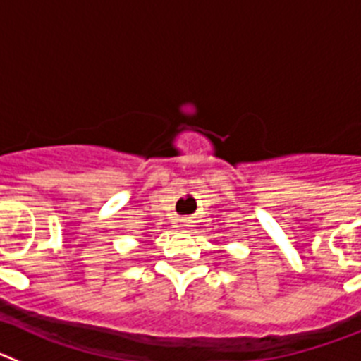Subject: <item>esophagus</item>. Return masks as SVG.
Instances as JSON below:
<instances>
[{
  "mask_svg": "<svg viewBox=\"0 0 361 361\" xmlns=\"http://www.w3.org/2000/svg\"><path fill=\"white\" fill-rule=\"evenodd\" d=\"M178 228L183 229V231H190V229L193 228V224H191L190 220H183V222H180V226H178Z\"/></svg>",
  "mask_w": 361,
  "mask_h": 361,
  "instance_id": "1",
  "label": "esophagus"
}]
</instances>
